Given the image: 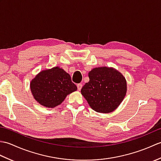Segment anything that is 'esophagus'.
<instances>
[{
    "label": "esophagus",
    "mask_w": 161,
    "mask_h": 161,
    "mask_svg": "<svg viewBox=\"0 0 161 161\" xmlns=\"http://www.w3.org/2000/svg\"><path fill=\"white\" fill-rule=\"evenodd\" d=\"M77 86L78 91H80L81 89V88H82V84H78L77 85Z\"/></svg>",
    "instance_id": "1"
}]
</instances>
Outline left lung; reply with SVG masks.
I'll list each match as a JSON object with an SVG mask.
<instances>
[{
    "label": "left lung",
    "mask_w": 161,
    "mask_h": 161,
    "mask_svg": "<svg viewBox=\"0 0 161 161\" xmlns=\"http://www.w3.org/2000/svg\"><path fill=\"white\" fill-rule=\"evenodd\" d=\"M89 81L85 84L81 93L92 109L108 114L120 104L126 93L124 76L113 68H95L88 73Z\"/></svg>",
    "instance_id": "obj_1"
}]
</instances>
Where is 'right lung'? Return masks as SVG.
Returning a JSON list of instances; mask_svg holds the SVG:
<instances>
[{
    "mask_svg": "<svg viewBox=\"0 0 161 161\" xmlns=\"http://www.w3.org/2000/svg\"><path fill=\"white\" fill-rule=\"evenodd\" d=\"M32 94L37 102L47 108L61 104L68 95L77 91L70 75L59 67L41 71L30 82Z\"/></svg>",
    "mask_w": 161,
    "mask_h": 161,
    "instance_id": "add662e5",
    "label": "right lung"
}]
</instances>
